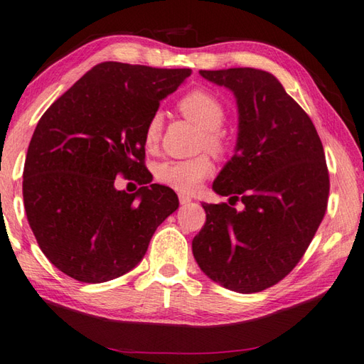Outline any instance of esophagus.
I'll use <instances>...</instances> for the list:
<instances>
[{
  "mask_svg": "<svg viewBox=\"0 0 364 364\" xmlns=\"http://www.w3.org/2000/svg\"><path fill=\"white\" fill-rule=\"evenodd\" d=\"M179 203L181 205H188L191 203V198L187 195H179Z\"/></svg>",
  "mask_w": 364,
  "mask_h": 364,
  "instance_id": "esophagus-1",
  "label": "esophagus"
}]
</instances>
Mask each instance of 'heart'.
Wrapping results in <instances>:
<instances>
[{"instance_id":"1","label":"heart","mask_w":364,"mask_h":364,"mask_svg":"<svg viewBox=\"0 0 364 364\" xmlns=\"http://www.w3.org/2000/svg\"><path fill=\"white\" fill-rule=\"evenodd\" d=\"M179 109L185 117L203 129V135L198 141V149H207L215 157H223L229 151V141L221 130L226 121V108L217 95L205 89H193L179 100ZM163 129V116L159 111L147 121L143 139L147 149H154L159 144ZM213 173V163L207 154L187 160H166L155 166L157 181L177 191L193 193L203 181Z\"/></svg>"}]
</instances>
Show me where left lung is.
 <instances>
[{
	"instance_id": "left-lung-1",
	"label": "left lung",
	"mask_w": 364,
	"mask_h": 364,
	"mask_svg": "<svg viewBox=\"0 0 364 364\" xmlns=\"http://www.w3.org/2000/svg\"><path fill=\"white\" fill-rule=\"evenodd\" d=\"M231 89L239 105L237 152L213 182L229 203L203 204L193 256L207 277L235 292L275 286L294 270L322 223L330 177L313 121L269 72L199 70Z\"/></svg>"
}]
</instances>
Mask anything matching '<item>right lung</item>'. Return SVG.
Here are the masks:
<instances>
[{
  "mask_svg": "<svg viewBox=\"0 0 364 364\" xmlns=\"http://www.w3.org/2000/svg\"><path fill=\"white\" fill-rule=\"evenodd\" d=\"M190 75V69L100 63L37 122L23 169L25 210L42 253L68 277L81 283L122 277L179 207L165 185L125 193L114 181L133 175L141 182L146 124Z\"/></svg>",
  "mask_w": 364,
  "mask_h": 364,
  "instance_id": "right-lung-1",
  "label": "right lung"
}]
</instances>
